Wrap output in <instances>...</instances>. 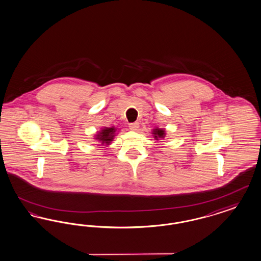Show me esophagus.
<instances>
[{"mask_svg": "<svg viewBox=\"0 0 261 261\" xmlns=\"http://www.w3.org/2000/svg\"><path fill=\"white\" fill-rule=\"evenodd\" d=\"M129 128L133 131L137 130L139 128V123L138 122H133V123H129Z\"/></svg>", "mask_w": 261, "mask_h": 261, "instance_id": "obj_1", "label": "esophagus"}]
</instances>
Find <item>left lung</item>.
I'll return each instance as SVG.
<instances>
[{"instance_id":"obj_1","label":"left lung","mask_w":261,"mask_h":261,"mask_svg":"<svg viewBox=\"0 0 261 261\" xmlns=\"http://www.w3.org/2000/svg\"><path fill=\"white\" fill-rule=\"evenodd\" d=\"M152 134L154 136V139H164V137H165V130H163V129H160V128H155V129H153V132H152Z\"/></svg>"}]
</instances>
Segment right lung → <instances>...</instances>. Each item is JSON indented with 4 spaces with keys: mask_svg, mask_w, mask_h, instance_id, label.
<instances>
[{
    "mask_svg": "<svg viewBox=\"0 0 261 261\" xmlns=\"http://www.w3.org/2000/svg\"><path fill=\"white\" fill-rule=\"evenodd\" d=\"M116 129L115 127H105L96 135V140L101 142V145H110L115 138Z\"/></svg>",
    "mask_w": 261,
    "mask_h": 261,
    "instance_id": "obj_1",
    "label": "right lung"
}]
</instances>
